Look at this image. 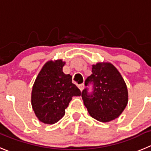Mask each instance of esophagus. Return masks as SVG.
I'll use <instances>...</instances> for the list:
<instances>
[{
	"label": "esophagus",
	"mask_w": 151,
	"mask_h": 151,
	"mask_svg": "<svg viewBox=\"0 0 151 151\" xmlns=\"http://www.w3.org/2000/svg\"><path fill=\"white\" fill-rule=\"evenodd\" d=\"M78 88H80V91H83V89L84 88V84L81 83V84H80V85H78Z\"/></svg>",
	"instance_id": "1"
}]
</instances>
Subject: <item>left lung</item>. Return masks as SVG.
<instances>
[{"mask_svg":"<svg viewBox=\"0 0 151 151\" xmlns=\"http://www.w3.org/2000/svg\"><path fill=\"white\" fill-rule=\"evenodd\" d=\"M92 74L85 81L82 91L84 105L92 118L109 122L118 118L126 107L128 92L126 83L111 63L93 65ZM91 85V90L88 88Z\"/></svg>","mask_w":151,"mask_h":151,"instance_id":"1","label":"left lung"}]
</instances>
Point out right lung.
Wrapping results in <instances>:
<instances>
[{
	"label": "right lung",
	"mask_w": 151,
	"mask_h": 151,
	"mask_svg": "<svg viewBox=\"0 0 151 151\" xmlns=\"http://www.w3.org/2000/svg\"><path fill=\"white\" fill-rule=\"evenodd\" d=\"M61 60L49 61L38 74L33 86L31 103L40 122L53 124L60 121L73 96H80V90L72 83L70 74H65Z\"/></svg>",
	"instance_id": "obj_1"
}]
</instances>
